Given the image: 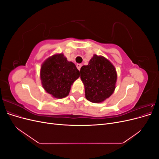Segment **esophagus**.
<instances>
[{
  "instance_id": "34e87169",
  "label": "esophagus",
  "mask_w": 159,
  "mask_h": 159,
  "mask_svg": "<svg viewBox=\"0 0 159 159\" xmlns=\"http://www.w3.org/2000/svg\"><path fill=\"white\" fill-rule=\"evenodd\" d=\"M76 67H77V68H78V70H80V68H81V64H78L76 65Z\"/></svg>"
}]
</instances>
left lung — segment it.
I'll list each match as a JSON object with an SVG mask.
<instances>
[{"instance_id": "left-lung-1", "label": "left lung", "mask_w": 159, "mask_h": 159, "mask_svg": "<svg viewBox=\"0 0 159 159\" xmlns=\"http://www.w3.org/2000/svg\"><path fill=\"white\" fill-rule=\"evenodd\" d=\"M80 78L85 86L86 99L92 103H100L113 93L117 73L109 60L94 55L88 66L81 68Z\"/></svg>"}]
</instances>
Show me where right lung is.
Segmentation results:
<instances>
[{
    "label": "right lung",
    "mask_w": 159,
    "mask_h": 159,
    "mask_svg": "<svg viewBox=\"0 0 159 159\" xmlns=\"http://www.w3.org/2000/svg\"><path fill=\"white\" fill-rule=\"evenodd\" d=\"M80 76V71L64 54H56L47 59L41 67L40 79L46 92L55 98L68 95L71 85Z\"/></svg>",
    "instance_id": "1"
}]
</instances>
